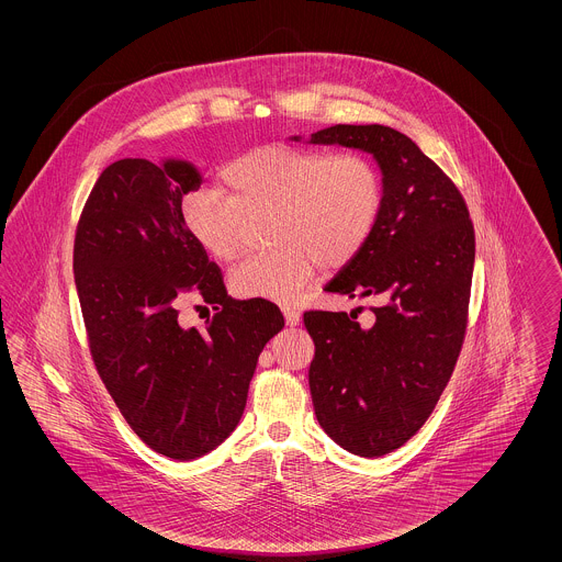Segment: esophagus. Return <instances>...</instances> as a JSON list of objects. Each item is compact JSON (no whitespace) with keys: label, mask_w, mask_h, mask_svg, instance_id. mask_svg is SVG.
Instances as JSON below:
<instances>
[{"label":"esophagus","mask_w":562,"mask_h":562,"mask_svg":"<svg viewBox=\"0 0 562 562\" xmlns=\"http://www.w3.org/2000/svg\"><path fill=\"white\" fill-rule=\"evenodd\" d=\"M282 314H284V321L289 326H299V322H301V314L291 307V305H286V307H282Z\"/></svg>","instance_id":"esophagus-1"}]
</instances>
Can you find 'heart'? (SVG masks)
Wrapping results in <instances>:
<instances>
[{
	"instance_id": "heart-1",
	"label": "heart",
	"mask_w": 562,
	"mask_h": 562,
	"mask_svg": "<svg viewBox=\"0 0 562 562\" xmlns=\"http://www.w3.org/2000/svg\"><path fill=\"white\" fill-rule=\"evenodd\" d=\"M218 191L200 188L183 200L191 240L216 261L241 248L246 216L269 214V250L246 257L229 273L244 296L289 301L316 273L341 268L373 236L383 211V179L362 154L266 145L229 161Z\"/></svg>"
}]
</instances>
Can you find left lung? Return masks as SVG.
<instances>
[{
	"mask_svg": "<svg viewBox=\"0 0 562 562\" xmlns=\"http://www.w3.org/2000/svg\"><path fill=\"white\" fill-rule=\"evenodd\" d=\"M310 143L367 151L383 179L373 236L324 286L373 299V314L362 326L346 312L303 314L316 346L310 364L316 419L341 449L374 459L419 431L453 374L468 321L474 227L453 181L406 134L337 124Z\"/></svg>",
	"mask_w": 562,
	"mask_h": 562,
	"instance_id": "1",
	"label": "left lung"
}]
</instances>
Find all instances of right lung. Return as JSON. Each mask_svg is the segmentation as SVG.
<instances>
[{
    "label": "right lung",
    "mask_w": 562,
    "mask_h": 562,
    "mask_svg": "<svg viewBox=\"0 0 562 562\" xmlns=\"http://www.w3.org/2000/svg\"><path fill=\"white\" fill-rule=\"evenodd\" d=\"M188 160L113 161L81 211L74 273L90 351L134 434L156 453L191 461L240 424L259 353L284 318L266 299H232L216 263L191 240L183 195L202 186ZM193 290L214 305L183 329Z\"/></svg>",
    "instance_id": "right-lung-1"
}]
</instances>
